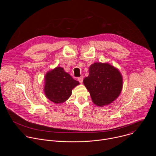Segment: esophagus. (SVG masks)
I'll return each mask as SVG.
<instances>
[{"instance_id":"obj_1","label":"esophagus","mask_w":156,"mask_h":156,"mask_svg":"<svg viewBox=\"0 0 156 156\" xmlns=\"http://www.w3.org/2000/svg\"><path fill=\"white\" fill-rule=\"evenodd\" d=\"M83 76H80V77L78 78V81L80 83H83Z\"/></svg>"}]
</instances>
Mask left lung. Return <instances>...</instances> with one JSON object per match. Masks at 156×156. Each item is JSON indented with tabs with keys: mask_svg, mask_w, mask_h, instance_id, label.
Listing matches in <instances>:
<instances>
[{
	"mask_svg": "<svg viewBox=\"0 0 156 156\" xmlns=\"http://www.w3.org/2000/svg\"><path fill=\"white\" fill-rule=\"evenodd\" d=\"M83 83L93 103L104 107L112 103L120 94L123 77L118 69L108 63L95 62L89 68Z\"/></svg>",
	"mask_w": 156,
	"mask_h": 156,
	"instance_id": "obj_1",
	"label": "left lung"
}]
</instances>
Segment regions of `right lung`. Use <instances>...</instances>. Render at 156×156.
<instances>
[{"label": "right lung", "instance_id": "add662e5", "mask_svg": "<svg viewBox=\"0 0 156 156\" xmlns=\"http://www.w3.org/2000/svg\"><path fill=\"white\" fill-rule=\"evenodd\" d=\"M79 84L62 67L57 66L46 73L44 91L49 100L54 104H61L71 96L72 90Z\"/></svg>", "mask_w": 156, "mask_h": 156}]
</instances>
